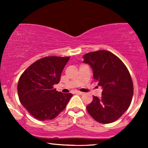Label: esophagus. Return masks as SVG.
<instances>
[{
    "label": "esophagus",
    "mask_w": 148,
    "mask_h": 148,
    "mask_svg": "<svg viewBox=\"0 0 148 148\" xmlns=\"http://www.w3.org/2000/svg\"><path fill=\"white\" fill-rule=\"evenodd\" d=\"M75 94H79V95H83V94H84V92H79V91H76Z\"/></svg>",
    "instance_id": "34e87169"
}]
</instances>
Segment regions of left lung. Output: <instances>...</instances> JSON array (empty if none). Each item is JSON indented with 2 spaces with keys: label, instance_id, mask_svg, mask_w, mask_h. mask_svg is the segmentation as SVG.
Here are the masks:
<instances>
[{
  "label": "left lung",
  "instance_id": "left-lung-1",
  "mask_svg": "<svg viewBox=\"0 0 148 148\" xmlns=\"http://www.w3.org/2000/svg\"><path fill=\"white\" fill-rule=\"evenodd\" d=\"M92 66L94 78L102 86V98L93 96L87 110L94 120L102 124L114 122L130 106L133 95L131 75L122 60L111 52L98 50L83 56Z\"/></svg>",
  "mask_w": 148,
  "mask_h": 148
}]
</instances>
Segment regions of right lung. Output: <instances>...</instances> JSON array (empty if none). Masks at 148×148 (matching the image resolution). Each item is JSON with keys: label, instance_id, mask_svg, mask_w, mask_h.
Segmentation results:
<instances>
[{"label": "right lung", "instance_id": "1", "mask_svg": "<svg viewBox=\"0 0 148 148\" xmlns=\"http://www.w3.org/2000/svg\"><path fill=\"white\" fill-rule=\"evenodd\" d=\"M70 56H46L26 69L17 84L20 102L37 120H52L64 108L71 98L54 88Z\"/></svg>", "mask_w": 148, "mask_h": 148}]
</instances>
